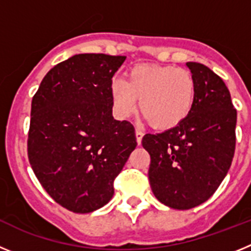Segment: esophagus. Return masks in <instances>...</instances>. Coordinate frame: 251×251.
Here are the masks:
<instances>
[{
	"label": "esophagus",
	"instance_id": "1",
	"mask_svg": "<svg viewBox=\"0 0 251 251\" xmlns=\"http://www.w3.org/2000/svg\"><path fill=\"white\" fill-rule=\"evenodd\" d=\"M142 138H143V132H142L141 129H136V139H137V143H138V146L141 145Z\"/></svg>",
	"mask_w": 251,
	"mask_h": 251
}]
</instances>
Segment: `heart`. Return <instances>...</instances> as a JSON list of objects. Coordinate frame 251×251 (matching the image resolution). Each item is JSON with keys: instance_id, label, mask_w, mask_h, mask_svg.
<instances>
[{"instance_id": "heart-1", "label": "heart", "mask_w": 251, "mask_h": 251, "mask_svg": "<svg viewBox=\"0 0 251 251\" xmlns=\"http://www.w3.org/2000/svg\"><path fill=\"white\" fill-rule=\"evenodd\" d=\"M196 98V80L190 70L172 65H136L126 80L110 84L113 109L121 119L137 108L156 129H170L190 114Z\"/></svg>"}]
</instances>
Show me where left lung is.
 <instances>
[{"mask_svg":"<svg viewBox=\"0 0 251 251\" xmlns=\"http://www.w3.org/2000/svg\"><path fill=\"white\" fill-rule=\"evenodd\" d=\"M196 80L190 114L176 127L146 134L151 188L157 200L176 210L207 201L225 178L235 152L236 109L227 86L200 63H186Z\"/></svg>","mask_w":251,"mask_h":251,"instance_id":"left-lung-1","label":"left lung"}]
</instances>
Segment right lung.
Masks as SVG:
<instances>
[{
	"label": "right lung",
	"mask_w": 251,
	"mask_h": 251,
	"mask_svg": "<svg viewBox=\"0 0 251 251\" xmlns=\"http://www.w3.org/2000/svg\"><path fill=\"white\" fill-rule=\"evenodd\" d=\"M126 56L79 54L45 75L31 103L27 153L39 182L59 205L93 212L136 148L134 127L112 115L110 84Z\"/></svg>",
	"instance_id": "add662e5"
}]
</instances>
